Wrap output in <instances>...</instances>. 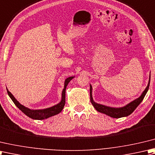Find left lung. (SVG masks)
I'll list each match as a JSON object with an SVG mask.
<instances>
[{"label": "left lung", "instance_id": "8db88e82", "mask_svg": "<svg viewBox=\"0 0 155 155\" xmlns=\"http://www.w3.org/2000/svg\"><path fill=\"white\" fill-rule=\"evenodd\" d=\"M150 72L149 75V80H148V83L147 87L145 88L144 90L141 94V95L138 97V98L135 99L134 100L132 101L130 103L126 104V106L120 107V108H114V107H110L107 106L103 104H100L98 103H96L94 102L92 97V86L90 84V101L91 103L92 104L93 106L95 108V109L97 112L105 114L106 115H108L110 117L114 118H119L122 117H126L128 116L134 111V110L137 108L138 106L142 102L143 100L144 97L146 95L147 91L149 88L150 85Z\"/></svg>", "mask_w": 155, "mask_h": 155}]
</instances>
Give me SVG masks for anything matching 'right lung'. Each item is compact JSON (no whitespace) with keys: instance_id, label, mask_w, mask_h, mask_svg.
<instances>
[{"instance_id":"right-lung-1","label":"right lung","mask_w":155,"mask_h":155,"mask_svg":"<svg viewBox=\"0 0 155 155\" xmlns=\"http://www.w3.org/2000/svg\"><path fill=\"white\" fill-rule=\"evenodd\" d=\"M74 78L75 76H71L66 78L65 80L64 89H63L62 92H61V101H60L58 104H55L54 106L49 107V108H44V109L34 110V109H30L29 108H27V107H25V106L22 105L21 104H20L18 101H17V100L16 99L15 96L8 91L7 88V93L8 94L9 97H11V99L12 100V102H14L15 106H17L18 109L21 110L25 115H27L28 117H29L33 120H44V119H47L48 118L51 117V116L58 114H59L62 111V110L64 109V107L65 104L66 87H67L68 84L70 82V81L72 80V79H74Z\"/></svg>"}]
</instances>
